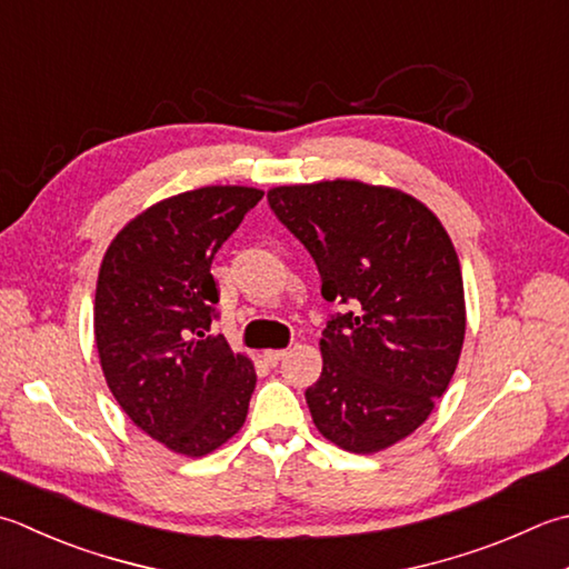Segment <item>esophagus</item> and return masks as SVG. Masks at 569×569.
Returning <instances> with one entry per match:
<instances>
[{
    "instance_id": "1",
    "label": "esophagus",
    "mask_w": 569,
    "mask_h": 569,
    "mask_svg": "<svg viewBox=\"0 0 569 569\" xmlns=\"http://www.w3.org/2000/svg\"><path fill=\"white\" fill-rule=\"evenodd\" d=\"M286 355H288L286 350H263V360L269 362L271 367H276L278 362H281V360L286 358Z\"/></svg>"
}]
</instances>
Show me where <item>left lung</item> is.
Segmentation results:
<instances>
[{
    "label": "left lung",
    "mask_w": 569,
    "mask_h": 569,
    "mask_svg": "<svg viewBox=\"0 0 569 569\" xmlns=\"http://www.w3.org/2000/svg\"><path fill=\"white\" fill-rule=\"evenodd\" d=\"M269 207L340 306L306 389L310 417L345 451L392 447L425 425L459 365L466 308L449 233L415 197L352 180L276 187Z\"/></svg>",
    "instance_id": "8db88e82"
}]
</instances>
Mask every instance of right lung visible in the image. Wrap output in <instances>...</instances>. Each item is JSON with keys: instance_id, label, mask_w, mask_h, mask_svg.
I'll list each match as a JSON object with an SVG mask.
<instances>
[{"instance_id": "1", "label": "right lung", "mask_w": 569, "mask_h": 569, "mask_svg": "<svg viewBox=\"0 0 569 569\" xmlns=\"http://www.w3.org/2000/svg\"><path fill=\"white\" fill-rule=\"evenodd\" d=\"M251 187H202L142 211L106 251L96 288V345L110 392L148 437L204 456L243 425L256 387L219 318L211 261L261 202Z\"/></svg>"}]
</instances>
